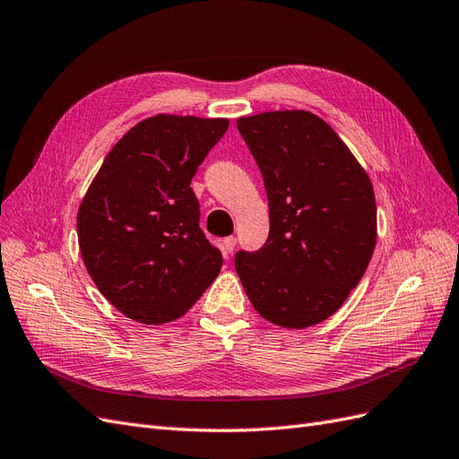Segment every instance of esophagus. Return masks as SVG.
Masks as SVG:
<instances>
[{
    "mask_svg": "<svg viewBox=\"0 0 459 459\" xmlns=\"http://www.w3.org/2000/svg\"><path fill=\"white\" fill-rule=\"evenodd\" d=\"M234 247H237V238L234 237H227L222 240V254L225 255H230L234 252Z\"/></svg>",
    "mask_w": 459,
    "mask_h": 459,
    "instance_id": "34e87169",
    "label": "esophagus"
}]
</instances>
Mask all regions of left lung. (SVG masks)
Returning <instances> with one entry per match:
<instances>
[{
    "mask_svg": "<svg viewBox=\"0 0 459 459\" xmlns=\"http://www.w3.org/2000/svg\"><path fill=\"white\" fill-rule=\"evenodd\" d=\"M269 200V238L234 265L261 317L306 329L329 319L368 269L377 244L373 185L346 143L304 109L237 121Z\"/></svg>",
    "mask_w": 459,
    "mask_h": 459,
    "instance_id": "8db88e82",
    "label": "left lung"
}]
</instances>
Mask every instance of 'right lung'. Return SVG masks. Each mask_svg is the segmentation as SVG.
Returning <instances> with one entry per match:
<instances>
[{
    "label": "right lung",
    "instance_id": "obj_1",
    "mask_svg": "<svg viewBox=\"0 0 459 459\" xmlns=\"http://www.w3.org/2000/svg\"><path fill=\"white\" fill-rule=\"evenodd\" d=\"M229 119L155 115L115 143L76 215L78 246L98 290L128 319L175 321L222 265L200 229L192 177Z\"/></svg>",
    "mask_w": 459,
    "mask_h": 459
}]
</instances>
